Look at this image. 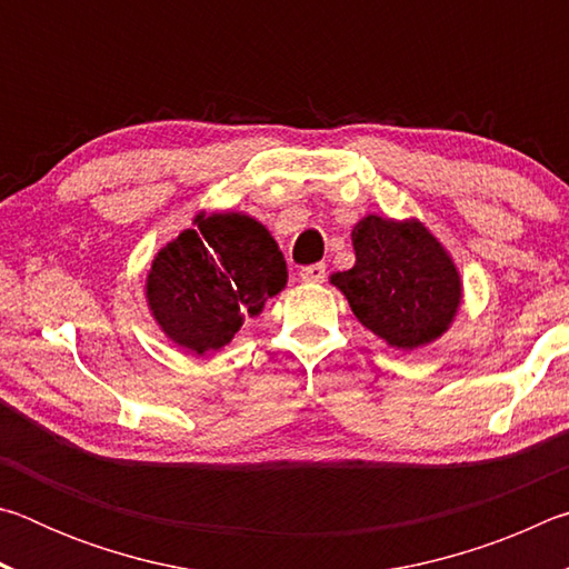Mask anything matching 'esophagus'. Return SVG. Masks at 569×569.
Here are the masks:
<instances>
[{
  "instance_id": "1",
  "label": "esophagus",
  "mask_w": 569,
  "mask_h": 569,
  "mask_svg": "<svg viewBox=\"0 0 569 569\" xmlns=\"http://www.w3.org/2000/svg\"><path fill=\"white\" fill-rule=\"evenodd\" d=\"M298 278L306 283H323L326 281V266L323 263H313V266H303Z\"/></svg>"
}]
</instances>
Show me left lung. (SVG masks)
<instances>
[{"label": "left lung", "instance_id": "1", "mask_svg": "<svg viewBox=\"0 0 569 569\" xmlns=\"http://www.w3.org/2000/svg\"><path fill=\"white\" fill-rule=\"evenodd\" d=\"M356 263L331 273L356 319L397 351H417L455 323L465 286L441 240L419 218L369 213L351 230Z\"/></svg>", "mask_w": 569, "mask_h": 569}]
</instances>
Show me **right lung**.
Segmentation results:
<instances>
[{
	"label": "right lung",
	"instance_id": "1",
	"mask_svg": "<svg viewBox=\"0 0 569 569\" xmlns=\"http://www.w3.org/2000/svg\"><path fill=\"white\" fill-rule=\"evenodd\" d=\"M288 283L281 248L248 213L216 210L192 218L152 256L146 303L166 339L196 356L220 351L246 319L263 313Z\"/></svg>",
	"mask_w": 569,
	"mask_h": 569
}]
</instances>
